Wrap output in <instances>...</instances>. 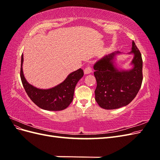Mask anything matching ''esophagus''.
I'll return each instance as SVG.
<instances>
[{"label": "esophagus", "mask_w": 160, "mask_h": 160, "mask_svg": "<svg viewBox=\"0 0 160 160\" xmlns=\"http://www.w3.org/2000/svg\"><path fill=\"white\" fill-rule=\"evenodd\" d=\"M91 72H92V68H91V67L90 65H88V66L85 69V70H84V73H85V75L89 74V73H91Z\"/></svg>", "instance_id": "esophagus-1"}]
</instances>
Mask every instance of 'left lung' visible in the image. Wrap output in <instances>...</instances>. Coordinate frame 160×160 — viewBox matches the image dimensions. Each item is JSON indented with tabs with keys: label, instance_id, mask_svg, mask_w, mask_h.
<instances>
[{
	"label": "left lung",
	"instance_id": "8db88e82",
	"mask_svg": "<svg viewBox=\"0 0 160 160\" xmlns=\"http://www.w3.org/2000/svg\"><path fill=\"white\" fill-rule=\"evenodd\" d=\"M132 51L133 67L130 70H119L114 65V52L95 62L94 75L97 81L95 100L101 108L115 109L126 106L137 95L143 81L142 54L134 41Z\"/></svg>",
	"mask_w": 160,
	"mask_h": 160
}]
</instances>
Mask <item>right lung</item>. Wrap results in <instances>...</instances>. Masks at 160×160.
Listing matches in <instances>:
<instances>
[{
	"label": "right lung",
	"mask_w": 160,
	"mask_h": 160,
	"mask_svg": "<svg viewBox=\"0 0 160 160\" xmlns=\"http://www.w3.org/2000/svg\"><path fill=\"white\" fill-rule=\"evenodd\" d=\"M23 55H21V79L27 94L38 108L47 111H61L66 109L73 99L75 86L84 72L79 69L72 72L65 80L54 88L41 89L29 84L25 78L22 71Z\"/></svg>",
	"instance_id": "add662e5"
}]
</instances>
